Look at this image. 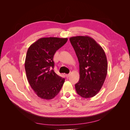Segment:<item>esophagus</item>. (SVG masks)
I'll return each mask as SVG.
<instances>
[{
    "label": "esophagus",
    "instance_id": "34e87169",
    "mask_svg": "<svg viewBox=\"0 0 130 130\" xmlns=\"http://www.w3.org/2000/svg\"><path fill=\"white\" fill-rule=\"evenodd\" d=\"M66 76L67 78H68L70 76V74H66Z\"/></svg>",
    "mask_w": 130,
    "mask_h": 130
}]
</instances>
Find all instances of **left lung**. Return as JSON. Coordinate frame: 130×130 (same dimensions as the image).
Here are the masks:
<instances>
[{
	"mask_svg": "<svg viewBox=\"0 0 130 130\" xmlns=\"http://www.w3.org/2000/svg\"><path fill=\"white\" fill-rule=\"evenodd\" d=\"M79 62L80 79L75 85L81 97L90 98L99 93L107 74V61L103 48L88 36L69 38Z\"/></svg>",
	"mask_w": 130,
	"mask_h": 130,
	"instance_id": "left-lung-1",
	"label": "left lung"
}]
</instances>
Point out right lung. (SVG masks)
Returning <instances> with one entry per match:
<instances>
[{"label":"right lung","mask_w":130,"mask_h":130,"mask_svg":"<svg viewBox=\"0 0 130 130\" xmlns=\"http://www.w3.org/2000/svg\"><path fill=\"white\" fill-rule=\"evenodd\" d=\"M67 38L43 37L32 43L27 51L25 69L29 83L36 95L43 99L55 97L65 79L53 69L56 51L67 42Z\"/></svg>","instance_id":"right-lung-1"}]
</instances>
